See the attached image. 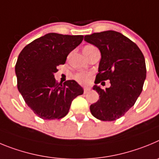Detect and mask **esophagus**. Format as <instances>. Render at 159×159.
<instances>
[{"label": "esophagus", "mask_w": 159, "mask_h": 159, "mask_svg": "<svg viewBox=\"0 0 159 159\" xmlns=\"http://www.w3.org/2000/svg\"><path fill=\"white\" fill-rule=\"evenodd\" d=\"M90 91V88H89V87H85L84 88V93H89Z\"/></svg>", "instance_id": "1"}]
</instances>
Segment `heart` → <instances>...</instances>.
<instances>
[{"label": "heart", "mask_w": 159, "mask_h": 159, "mask_svg": "<svg viewBox=\"0 0 159 159\" xmlns=\"http://www.w3.org/2000/svg\"><path fill=\"white\" fill-rule=\"evenodd\" d=\"M93 48V46L87 45L84 48V49H88V48ZM90 78H91V74H86V73H77L74 75V79L76 80L80 84H87L89 82V81Z\"/></svg>", "instance_id": "obj_1"}]
</instances>
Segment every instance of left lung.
<instances>
[{"label":"left lung","mask_w":159,"mask_h":159,"mask_svg":"<svg viewBox=\"0 0 159 159\" xmlns=\"http://www.w3.org/2000/svg\"><path fill=\"white\" fill-rule=\"evenodd\" d=\"M84 39L101 51L95 84L107 80L111 84L104 89L94 85L99 100L90 105V111L101 120H116L135 104L142 93L147 74L145 58L135 43L117 31L97 32Z\"/></svg>","instance_id":"left-lung-1"}]
</instances>
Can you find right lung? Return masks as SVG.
Returning <instances> with one entry per match:
<instances>
[{
    "instance_id": "obj_1",
    "label": "right lung",
    "mask_w": 159,
    "mask_h": 159,
    "mask_svg": "<svg viewBox=\"0 0 159 159\" xmlns=\"http://www.w3.org/2000/svg\"><path fill=\"white\" fill-rule=\"evenodd\" d=\"M83 40V35L48 33L30 43L16 64L17 88L28 106L43 120L66 116L73 100L84 92L74 80L62 85L55 78L57 66Z\"/></svg>"
}]
</instances>
